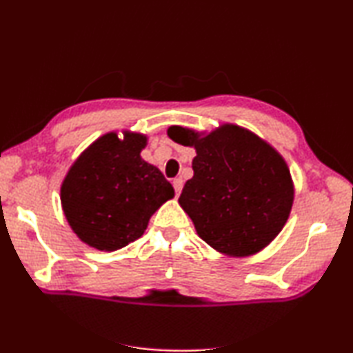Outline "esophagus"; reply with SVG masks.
<instances>
[{
    "label": "esophagus",
    "instance_id": "esophagus-1",
    "mask_svg": "<svg viewBox=\"0 0 353 353\" xmlns=\"http://www.w3.org/2000/svg\"><path fill=\"white\" fill-rule=\"evenodd\" d=\"M172 187H174V190H176V194H181L182 187H183V181H182V179H181V177L174 179V181H172Z\"/></svg>",
    "mask_w": 353,
    "mask_h": 353
}]
</instances>
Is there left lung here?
Returning <instances> with one entry per match:
<instances>
[{"instance_id":"obj_1","label":"left lung","mask_w":353,"mask_h":353,"mask_svg":"<svg viewBox=\"0 0 353 353\" xmlns=\"http://www.w3.org/2000/svg\"><path fill=\"white\" fill-rule=\"evenodd\" d=\"M168 137L193 146L194 176L179 204L208 246L229 256L266 248L290 216L294 185L276 149L250 130L223 124L210 134L171 126Z\"/></svg>"}]
</instances>
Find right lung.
Returning <instances> with one entry per match:
<instances>
[{
	"instance_id": "right-lung-1",
	"label": "right lung",
	"mask_w": 353,
	"mask_h": 353,
	"mask_svg": "<svg viewBox=\"0 0 353 353\" xmlns=\"http://www.w3.org/2000/svg\"><path fill=\"white\" fill-rule=\"evenodd\" d=\"M99 137L71 165L61 187L68 224L98 250H117L145 234L149 219L174 188L141 159L146 135L124 130Z\"/></svg>"
}]
</instances>
